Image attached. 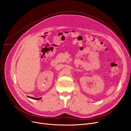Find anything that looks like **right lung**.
<instances>
[{"label": "right lung", "instance_id": "right-lung-1", "mask_svg": "<svg viewBox=\"0 0 131 131\" xmlns=\"http://www.w3.org/2000/svg\"><path fill=\"white\" fill-rule=\"evenodd\" d=\"M28 97H29L30 98H31V99H33V100H40V99L41 98V97L40 98H34V97H29V96H27Z\"/></svg>", "mask_w": 131, "mask_h": 131}]
</instances>
